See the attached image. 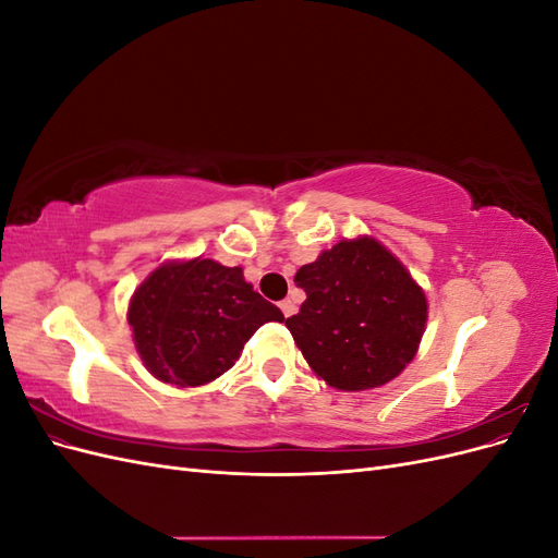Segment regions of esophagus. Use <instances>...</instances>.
Instances as JSON below:
<instances>
[{"instance_id":"obj_1","label":"esophagus","mask_w":558,"mask_h":558,"mask_svg":"<svg viewBox=\"0 0 558 558\" xmlns=\"http://www.w3.org/2000/svg\"><path fill=\"white\" fill-rule=\"evenodd\" d=\"M279 310L283 312V316H293L298 307H295V302H293L291 298H286V300H281V302H279Z\"/></svg>"}]
</instances>
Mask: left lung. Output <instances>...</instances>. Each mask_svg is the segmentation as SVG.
Instances as JSON below:
<instances>
[{"label":"left lung","mask_w":558,"mask_h":558,"mask_svg":"<svg viewBox=\"0 0 558 558\" xmlns=\"http://www.w3.org/2000/svg\"><path fill=\"white\" fill-rule=\"evenodd\" d=\"M295 283L307 300L286 328L316 377L337 391L384 386L416 356L426 293L375 238L359 234L320 251Z\"/></svg>","instance_id":"8db88e82"}]
</instances>
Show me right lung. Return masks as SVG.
<instances>
[{"label": "right lung", "instance_id": "add662e5", "mask_svg": "<svg viewBox=\"0 0 558 558\" xmlns=\"http://www.w3.org/2000/svg\"><path fill=\"white\" fill-rule=\"evenodd\" d=\"M267 320H283V314L253 291L242 267L202 256L165 260L134 289L128 305L144 367L179 388L205 386L228 373Z\"/></svg>", "mask_w": 558, "mask_h": 558}]
</instances>
